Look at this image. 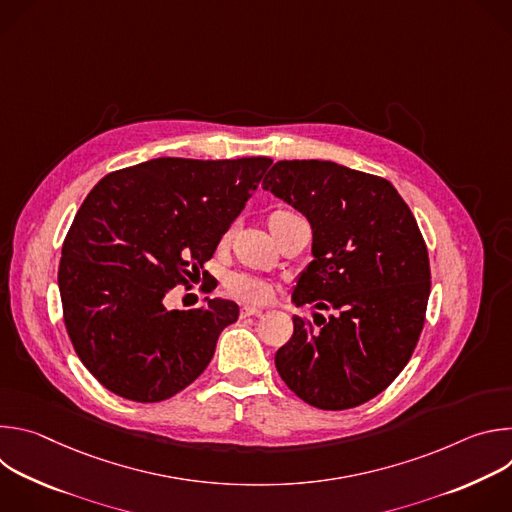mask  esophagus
Returning a JSON list of instances; mask_svg holds the SVG:
<instances>
[{
  "label": "esophagus",
  "mask_w": 512,
  "mask_h": 512,
  "mask_svg": "<svg viewBox=\"0 0 512 512\" xmlns=\"http://www.w3.org/2000/svg\"><path fill=\"white\" fill-rule=\"evenodd\" d=\"M249 316H261V310L255 306H245L241 308V318H249Z\"/></svg>",
  "instance_id": "esophagus-1"
}]
</instances>
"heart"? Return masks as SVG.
<instances>
[{
    "mask_svg": "<svg viewBox=\"0 0 512 512\" xmlns=\"http://www.w3.org/2000/svg\"><path fill=\"white\" fill-rule=\"evenodd\" d=\"M296 214L289 210H275L269 216V229L275 235V239L281 237L283 229L287 227L289 221H294ZM233 235V229H227L223 235V243H227ZM227 291L231 296L245 300V302H253V304H265L271 300L273 296V287L269 281L255 277V275H247V273H235L227 279Z\"/></svg>",
    "mask_w": 512,
    "mask_h": 512,
    "instance_id": "1",
    "label": "heart"
}]
</instances>
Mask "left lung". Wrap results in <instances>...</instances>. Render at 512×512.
Here are the masks:
<instances>
[{
    "mask_svg": "<svg viewBox=\"0 0 512 512\" xmlns=\"http://www.w3.org/2000/svg\"><path fill=\"white\" fill-rule=\"evenodd\" d=\"M263 188L312 225L314 261L291 300L330 312L294 316L277 373L318 409L367 403L405 369L425 324L431 273L415 216L389 180L334 162L281 160Z\"/></svg>",
    "mask_w": 512,
    "mask_h": 512,
    "instance_id": "1",
    "label": "left lung"
}]
</instances>
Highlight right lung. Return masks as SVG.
Here are the masks:
<instances>
[{
    "label": "right lung",
    "instance_id": "1",
    "mask_svg": "<svg viewBox=\"0 0 512 512\" xmlns=\"http://www.w3.org/2000/svg\"><path fill=\"white\" fill-rule=\"evenodd\" d=\"M271 162L158 158L89 192L62 245L58 289L70 342L105 389L158 403L204 373L239 306L168 310L164 298L200 273Z\"/></svg>",
    "mask_w": 512,
    "mask_h": 512
}]
</instances>
